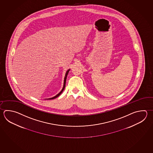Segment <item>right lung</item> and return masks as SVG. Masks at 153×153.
I'll return each instance as SVG.
<instances>
[{
  "label": "right lung",
  "instance_id": "1",
  "mask_svg": "<svg viewBox=\"0 0 153 153\" xmlns=\"http://www.w3.org/2000/svg\"><path fill=\"white\" fill-rule=\"evenodd\" d=\"M69 71L70 69L66 71V74H65V78H64V81L63 88L62 90H61V92H59V93L58 94H57V95L55 96V97H52V98H48L47 100H52V99H54V98H57V97H58L59 96L61 95V93L63 92V91L64 89V88H65V83H66V77H67V76H68V73H69Z\"/></svg>",
  "mask_w": 153,
  "mask_h": 153
}]
</instances>
